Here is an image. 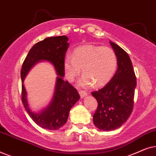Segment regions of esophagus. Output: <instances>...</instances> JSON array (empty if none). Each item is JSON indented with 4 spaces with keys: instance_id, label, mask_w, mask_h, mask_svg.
<instances>
[{
    "instance_id": "1",
    "label": "esophagus",
    "mask_w": 156,
    "mask_h": 156,
    "mask_svg": "<svg viewBox=\"0 0 156 156\" xmlns=\"http://www.w3.org/2000/svg\"><path fill=\"white\" fill-rule=\"evenodd\" d=\"M79 93H80V97L81 98L84 97L85 96L87 95V93L86 92V91H83V90H80V91H79Z\"/></svg>"
}]
</instances>
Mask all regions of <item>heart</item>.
I'll use <instances>...</instances> for the list:
<instances>
[{"label": "heart", "mask_w": 156, "mask_h": 156, "mask_svg": "<svg viewBox=\"0 0 156 156\" xmlns=\"http://www.w3.org/2000/svg\"><path fill=\"white\" fill-rule=\"evenodd\" d=\"M64 68L68 80H73L80 73L84 74L80 82L82 87L91 85L101 87L114 75L117 68V58L114 51L107 47L84 45L76 48L73 54L67 55Z\"/></svg>", "instance_id": "b5f03b06"}]
</instances>
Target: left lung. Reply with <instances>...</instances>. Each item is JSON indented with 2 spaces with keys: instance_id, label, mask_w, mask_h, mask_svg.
<instances>
[{
  "instance_id": "1",
  "label": "left lung",
  "mask_w": 156,
  "mask_h": 156,
  "mask_svg": "<svg viewBox=\"0 0 156 156\" xmlns=\"http://www.w3.org/2000/svg\"><path fill=\"white\" fill-rule=\"evenodd\" d=\"M117 57L118 68L112 80L91 94L98 106L93 115L94 124L102 131H109L121 126L131 115L136 77L129 55L121 47L110 41Z\"/></svg>"
}]
</instances>
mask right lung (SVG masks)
Returning a JSON list of instances; mask_svg holds the SVG:
<instances>
[{"label": "right lung", "mask_w": 156, "mask_h": 156, "mask_svg": "<svg viewBox=\"0 0 156 156\" xmlns=\"http://www.w3.org/2000/svg\"><path fill=\"white\" fill-rule=\"evenodd\" d=\"M67 41L68 37L62 35L47 37L37 42L29 51L20 71L23 106L36 124L44 129L55 131L63 126L67 122L70 109L80 97L77 90L67 81L63 80L64 62L69 47ZM42 60L50 61L54 65L58 76L54 97L50 105L41 112L34 113L29 109L27 104L23 81L31 67Z\"/></svg>", "instance_id": "obj_1"}]
</instances>
